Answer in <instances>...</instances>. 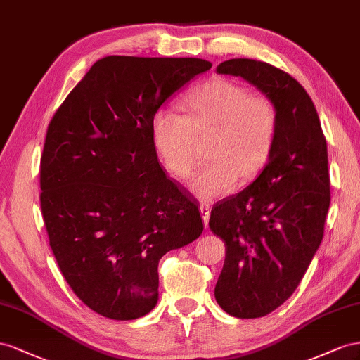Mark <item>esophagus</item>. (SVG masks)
<instances>
[{"label": "esophagus", "instance_id": "34e87169", "mask_svg": "<svg viewBox=\"0 0 360 360\" xmlns=\"http://www.w3.org/2000/svg\"><path fill=\"white\" fill-rule=\"evenodd\" d=\"M199 211L202 214V219H203V223H205V228H208V221H210V214H211V208L208 203H202L199 207Z\"/></svg>", "mask_w": 360, "mask_h": 360}]
</instances>
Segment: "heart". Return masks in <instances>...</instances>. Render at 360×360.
I'll return each mask as SVG.
<instances>
[{
	"label": "heart",
	"instance_id": "1",
	"mask_svg": "<svg viewBox=\"0 0 360 360\" xmlns=\"http://www.w3.org/2000/svg\"><path fill=\"white\" fill-rule=\"evenodd\" d=\"M186 116L161 107L150 119V139L160 161L174 178H186L198 153V139L210 136V158L190 179V190L210 200L231 193L243 176L261 172L277 129V111L266 96L228 78H212L184 101Z\"/></svg>",
	"mask_w": 360,
	"mask_h": 360
}]
</instances>
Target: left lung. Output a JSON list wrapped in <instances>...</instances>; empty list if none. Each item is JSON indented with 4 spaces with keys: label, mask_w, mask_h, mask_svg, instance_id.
Listing matches in <instances>:
<instances>
[{
    "label": "left lung",
    "mask_w": 360,
    "mask_h": 360,
    "mask_svg": "<svg viewBox=\"0 0 360 360\" xmlns=\"http://www.w3.org/2000/svg\"><path fill=\"white\" fill-rule=\"evenodd\" d=\"M271 99L277 129L261 174L214 205L211 231L226 243L215 300L237 318H258L290 299L324 237L330 205L327 143L311 96L265 61L232 58L217 66Z\"/></svg>",
    "instance_id": "obj_1"
}]
</instances>
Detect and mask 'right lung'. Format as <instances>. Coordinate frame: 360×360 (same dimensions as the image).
I'll return each mask as SVG.
<instances>
[{"label":"right lung","mask_w":360,"mask_h":360,"mask_svg":"<svg viewBox=\"0 0 360 360\" xmlns=\"http://www.w3.org/2000/svg\"><path fill=\"white\" fill-rule=\"evenodd\" d=\"M202 58L98 60L51 119L40 208L58 269L78 299L111 320L158 302V262L196 238V202L161 169L150 119L211 69Z\"/></svg>","instance_id":"1"}]
</instances>
